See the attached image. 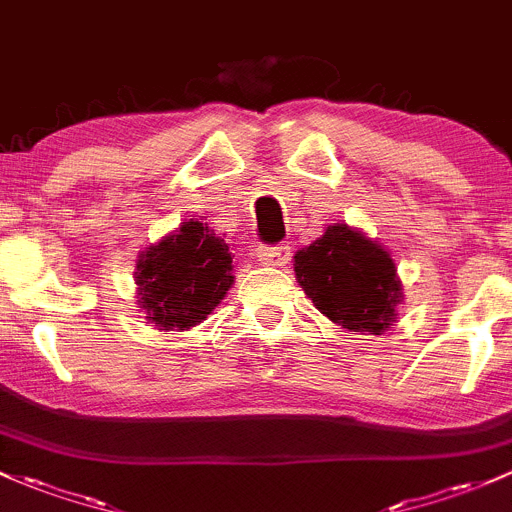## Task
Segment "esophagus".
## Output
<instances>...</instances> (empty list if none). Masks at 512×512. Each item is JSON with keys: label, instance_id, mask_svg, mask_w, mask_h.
<instances>
[{"label": "esophagus", "instance_id": "esophagus-1", "mask_svg": "<svg viewBox=\"0 0 512 512\" xmlns=\"http://www.w3.org/2000/svg\"><path fill=\"white\" fill-rule=\"evenodd\" d=\"M292 257V250L289 245H279V247H260L257 250V260L267 267H284Z\"/></svg>", "mask_w": 512, "mask_h": 512}]
</instances>
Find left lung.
<instances>
[{"label":"left lung","instance_id":"1","mask_svg":"<svg viewBox=\"0 0 512 512\" xmlns=\"http://www.w3.org/2000/svg\"><path fill=\"white\" fill-rule=\"evenodd\" d=\"M299 287L333 324L380 336L397 321L402 282L378 240L348 223H333L294 255Z\"/></svg>","mask_w":512,"mask_h":512}]
</instances>
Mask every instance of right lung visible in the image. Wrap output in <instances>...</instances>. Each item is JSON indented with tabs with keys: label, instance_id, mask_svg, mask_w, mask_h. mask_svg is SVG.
Segmentation results:
<instances>
[{
	"label": "right lung",
	"instance_id": "right-lung-1",
	"mask_svg": "<svg viewBox=\"0 0 512 512\" xmlns=\"http://www.w3.org/2000/svg\"><path fill=\"white\" fill-rule=\"evenodd\" d=\"M233 282V247L203 218L144 247L134 270L139 309L159 331H188L206 321Z\"/></svg>",
	"mask_w": 512,
	"mask_h": 512
}]
</instances>
